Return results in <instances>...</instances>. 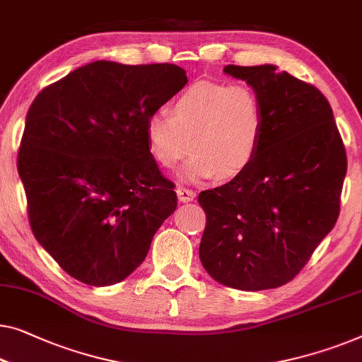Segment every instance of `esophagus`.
Listing matches in <instances>:
<instances>
[{"instance_id":"obj_1","label":"esophagus","mask_w":362,"mask_h":362,"mask_svg":"<svg viewBox=\"0 0 362 362\" xmlns=\"http://www.w3.org/2000/svg\"><path fill=\"white\" fill-rule=\"evenodd\" d=\"M176 194H177V199H180V202H191L192 199L196 197V192L189 189V187H182V186L177 187Z\"/></svg>"}]
</instances>
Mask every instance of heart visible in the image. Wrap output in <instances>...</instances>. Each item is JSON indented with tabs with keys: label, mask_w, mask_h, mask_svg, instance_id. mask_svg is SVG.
<instances>
[{
	"label": "heart",
	"mask_w": 362,
	"mask_h": 362,
	"mask_svg": "<svg viewBox=\"0 0 362 362\" xmlns=\"http://www.w3.org/2000/svg\"><path fill=\"white\" fill-rule=\"evenodd\" d=\"M263 130V104L243 83H194L173 104V114L158 109L145 122L148 148L163 168L194 151L182 170L186 181L243 173L258 155Z\"/></svg>",
	"instance_id": "heart-1"
}]
</instances>
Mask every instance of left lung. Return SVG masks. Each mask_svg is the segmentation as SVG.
Wrapping results in <instances>:
<instances>
[{
    "label": "left lung",
    "instance_id": "obj_1",
    "mask_svg": "<svg viewBox=\"0 0 362 362\" xmlns=\"http://www.w3.org/2000/svg\"><path fill=\"white\" fill-rule=\"evenodd\" d=\"M223 71L258 94L264 130L248 168L199 194L207 216L199 258L220 284L274 289L294 279L337 223L346 151L315 86L274 65Z\"/></svg>",
    "mask_w": 362,
    "mask_h": 362
}]
</instances>
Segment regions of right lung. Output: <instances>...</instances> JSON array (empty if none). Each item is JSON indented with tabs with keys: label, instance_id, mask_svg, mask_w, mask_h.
<instances>
[{
	"label": "right lung",
	"instance_id": "obj_1",
	"mask_svg": "<svg viewBox=\"0 0 362 362\" xmlns=\"http://www.w3.org/2000/svg\"><path fill=\"white\" fill-rule=\"evenodd\" d=\"M173 64L98 60L44 88L30 104L18 153L34 237L88 286H112L142 264L176 211L145 137L151 112L181 91Z\"/></svg>",
	"mask_w": 362,
	"mask_h": 362
}]
</instances>
